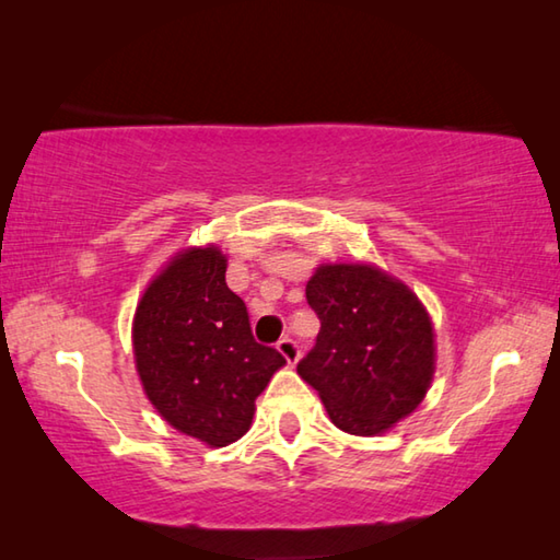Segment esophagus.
Returning a JSON list of instances; mask_svg holds the SVG:
<instances>
[{
	"instance_id": "esophagus-1",
	"label": "esophagus",
	"mask_w": 560,
	"mask_h": 560,
	"mask_svg": "<svg viewBox=\"0 0 560 560\" xmlns=\"http://www.w3.org/2000/svg\"><path fill=\"white\" fill-rule=\"evenodd\" d=\"M277 348H279V353L289 360V363H296L299 355H301L299 343L293 338H289V336H283L279 343H277Z\"/></svg>"
}]
</instances>
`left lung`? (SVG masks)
I'll list each match as a JSON object with an SVG mask.
<instances>
[{
	"instance_id": "8db88e82",
	"label": "left lung",
	"mask_w": 560,
	"mask_h": 560,
	"mask_svg": "<svg viewBox=\"0 0 560 560\" xmlns=\"http://www.w3.org/2000/svg\"><path fill=\"white\" fill-rule=\"evenodd\" d=\"M306 301L320 330L296 371L336 428L373 438L415 412L434 375L432 320L415 293L371 264H324Z\"/></svg>"
}]
</instances>
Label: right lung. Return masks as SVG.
Segmentation results:
<instances>
[{"label":"right lung","mask_w":560,"mask_h":560,"mask_svg":"<svg viewBox=\"0 0 560 560\" xmlns=\"http://www.w3.org/2000/svg\"><path fill=\"white\" fill-rule=\"evenodd\" d=\"M214 244L185 249L150 281L132 318L148 400L187 438L226 447L249 430L254 400L287 363L252 336L244 301L224 281Z\"/></svg>","instance_id":"obj_1"}]
</instances>
